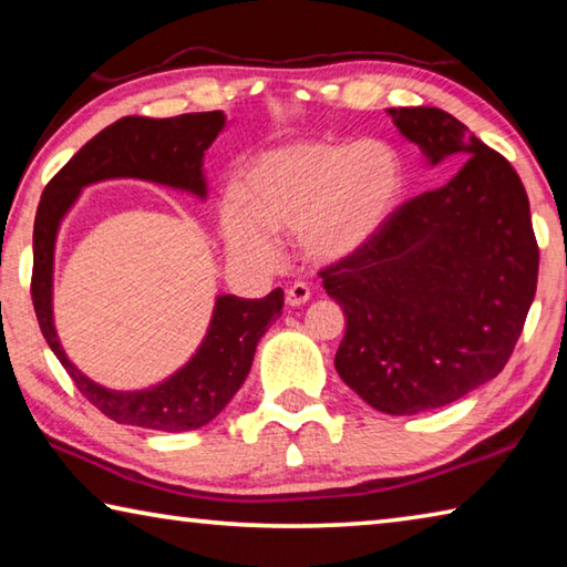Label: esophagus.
<instances>
[{"label":"esophagus","instance_id":"obj_1","mask_svg":"<svg viewBox=\"0 0 567 567\" xmlns=\"http://www.w3.org/2000/svg\"><path fill=\"white\" fill-rule=\"evenodd\" d=\"M285 300H287V305H290V307L305 305L307 300H310V287H307L305 282L290 285V287H287V292H285Z\"/></svg>","mask_w":567,"mask_h":567}]
</instances>
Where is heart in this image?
<instances>
[{"mask_svg":"<svg viewBox=\"0 0 567 567\" xmlns=\"http://www.w3.org/2000/svg\"><path fill=\"white\" fill-rule=\"evenodd\" d=\"M405 189V162L385 140H297L247 162L223 207V235L247 262H275L272 235L282 233L310 260L342 262L385 233Z\"/></svg>","mask_w":567,"mask_h":567,"instance_id":"b5f03b06","label":"heart"}]
</instances>
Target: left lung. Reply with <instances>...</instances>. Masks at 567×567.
Wrapping results in <instances>:
<instances>
[{"mask_svg":"<svg viewBox=\"0 0 567 567\" xmlns=\"http://www.w3.org/2000/svg\"><path fill=\"white\" fill-rule=\"evenodd\" d=\"M427 165L463 162L362 252L322 270L348 318L334 370L370 408L417 415L485 385L511 360L537 285L517 172L437 107H390Z\"/></svg>","mask_w":567,"mask_h":567,"instance_id":"obj_1","label":"left lung"}]
</instances>
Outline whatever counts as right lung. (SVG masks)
I'll use <instances>...</instances> for the list:
<instances>
[{
	"label": "right lung",
	"instance_id": "obj_1",
	"mask_svg": "<svg viewBox=\"0 0 567 567\" xmlns=\"http://www.w3.org/2000/svg\"><path fill=\"white\" fill-rule=\"evenodd\" d=\"M225 127L227 114L223 110L167 120L122 117L92 137L56 172L37 207L32 302L42 334L82 395L122 425L187 433L215 420L243 388L257 342L282 315L285 292L277 287L262 300L217 295L203 342L177 372L142 390H112L84 375L66 358L56 334L52 310L56 235L82 189L104 179H145L205 199V152Z\"/></svg>",
	"mask_w": 567,
	"mask_h": 567
}]
</instances>
